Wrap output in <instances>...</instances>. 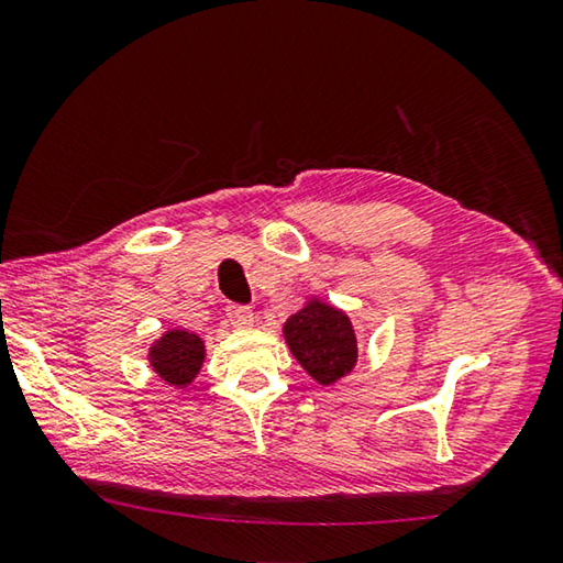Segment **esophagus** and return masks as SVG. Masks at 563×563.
Listing matches in <instances>:
<instances>
[{
  "instance_id": "34e87169",
  "label": "esophagus",
  "mask_w": 563,
  "mask_h": 563,
  "mask_svg": "<svg viewBox=\"0 0 563 563\" xmlns=\"http://www.w3.org/2000/svg\"><path fill=\"white\" fill-rule=\"evenodd\" d=\"M227 317L233 327H239V330L253 324V312H251V308H243V305H231V308L227 310Z\"/></svg>"
}]
</instances>
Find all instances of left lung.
<instances>
[{
	"instance_id": "8db88e82",
	"label": "left lung",
	"mask_w": 563,
	"mask_h": 563,
	"mask_svg": "<svg viewBox=\"0 0 563 563\" xmlns=\"http://www.w3.org/2000/svg\"><path fill=\"white\" fill-rule=\"evenodd\" d=\"M285 342L317 384L330 386L356 364V334L342 310L310 300L283 324Z\"/></svg>"
}]
</instances>
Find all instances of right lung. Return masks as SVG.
<instances>
[{"mask_svg": "<svg viewBox=\"0 0 563 563\" xmlns=\"http://www.w3.org/2000/svg\"><path fill=\"white\" fill-rule=\"evenodd\" d=\"M203 342L187 330H169L150 346V364L167 384L187 386L203 364Z\"/></svg>", "mask_w": 563, "mask_h": 563, "instance_id": "obj_1", "label": "right lung"}]
</instances>
